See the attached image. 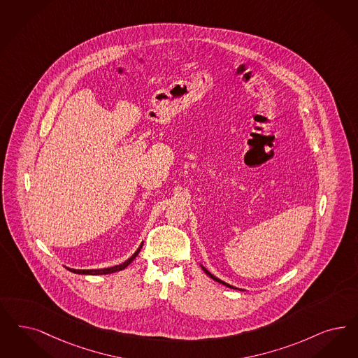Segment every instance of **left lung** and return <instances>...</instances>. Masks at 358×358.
Here are the masks:
<instances>
[{"instance_id": "left-lung-1", "label": "left lung", "mask_w": 358, "mask_h": 358, "mask_svg": "<svg viewBox=\"0 0 358 358\" xmlns=\"http://www.w3.org/2000/svg\"><path fill=\"white\" fill-rule=\"evenodd\" d=\"M202 270H203V271H205V273H206V275H209L210 278H211V279H213V280H215V282H218V283H222L223 285H227V287H230V288H234V287H233V285H230V284L224 283V282H223V280H221V279H218V278H217V276H214V275H213V273H210V272L208 271V270H206V268H205V267H202Z\"/></svg>"}]
</instances>
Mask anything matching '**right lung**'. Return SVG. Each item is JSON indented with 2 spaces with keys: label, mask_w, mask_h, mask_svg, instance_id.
Returning <instances> with one entry per match:
<instances>
[{
  "label": "right lung",
  "mask_w": 358,
  "mask_h": 358,
  "mask_svg": "<svg viewBox=\"0 0 358 358\" xmlns=\"http://www.w3.org/2000/svg\"><path fill=\"white\" fill-rule=\"evenodd\" d=\"M141 247H143V243L136 250L135 254L129 259L125 260L124 263L119 264V266H113V267H108V268H99V270H74V268H69L67 267V270L74 272V273H80V275H106V273H112V272L122 271V270H124L125 267H128L135 260L136 257L138 255V252L141 250Z\"/></svg>",
  "instance_id": "right-lung-1"
}]
</instances>
